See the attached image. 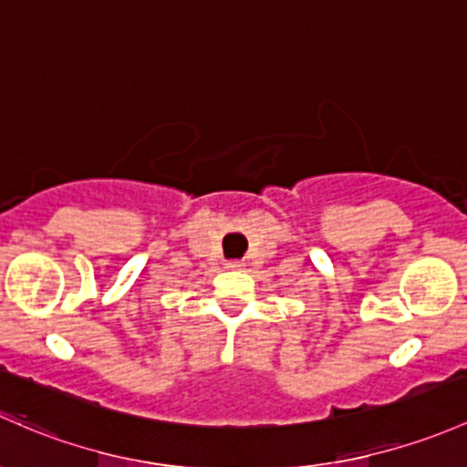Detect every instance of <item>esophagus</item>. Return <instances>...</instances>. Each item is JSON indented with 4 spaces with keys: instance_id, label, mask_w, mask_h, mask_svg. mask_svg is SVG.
<instances>
[{
    "instance_id": "34e87169",
    "label": "esophagus",
    "mask_w": 467,
    "mask_h": 467,
    "mask_svg": "<svg viewBox=\"0 0 467 467\" xmlns=\"http://www.w3.org/2000/svg\"><path fill=\"white\" fill-rule=\"evenodd\" d=\"M227 267L229 269H240V267H243V263H240V261H229Z\"/></svg>"
}]
</instances>
